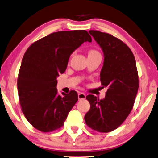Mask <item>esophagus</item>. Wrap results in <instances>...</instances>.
Masks as SVG:
<instances>
[{"instance_id":"1","label":"esophagus","mask_w":158,"mask_h":158,"mask_svg":"<svg viewBox=\"0 0 158 158\" xmlns=\"http://www.w3.org/2000/svg\"><path fill=\"white\" fill-rule=\"evenodd\" d=\"M78 98H79V100L84 99V98H86V94H84V93L79 92V93L78 94Z\"/></svg>"}]
</instances>
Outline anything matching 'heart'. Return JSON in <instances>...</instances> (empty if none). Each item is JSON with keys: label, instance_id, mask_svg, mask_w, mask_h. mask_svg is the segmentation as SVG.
<instances>
[{"label": "heart", "instance_id": "1", "mask_svg": "<svg viewBox=\"0 0 158 158\" xmlns=\"http://www.w3.org/2000/svg\"><path fill=\"white\" fill-rule=\"evenodd\" d=\"M96 53H98L97 51H96V50H94V49H92V50H91V51H89V55H93V54H96Z\"/></svg>", "mask_w": 158, "mask_h": 158}]
</instances>
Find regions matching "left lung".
I'll use <instances>...</instances> for the list:
<instances>
[{"instance_id":"left-lung-1","label":"left lung","mask_w":158,"mask_h":158,"mask_svg":"<svg viewBox=\"0 0 158 158\" xmlns=\"http://www.w3.org/2000/svg\"><path fill=\"white\" fill-rule=\"evenodd\" d=\"M89 32L103 50L100 80L108 90L103 99L86 96L91 106L84 120L93 130L108 133L118 128L133 109L139 86L138 70L133 54L123 42L106 32Z\"/></svg>"}]
</instances>
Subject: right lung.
<instances>
[{"label":"right lung","mask_w":158,"mask_h":158,"mask_svg":"<svg viewBox=\"0 0 158 158\" xmlns=\"http://www.w3.org/2000/svg\"><path fill=\"white\" fill-rule=\"evenodd\" d=\"M91 41L86 30L60 31L33 42L25 52L18 77L19 101L24 116L37 130L52 132L64 125L78 94L71 91L58 95L56 77L65 72L73 52Z\"/></svg>","instance_id":"add662e5"}]
</instances>
